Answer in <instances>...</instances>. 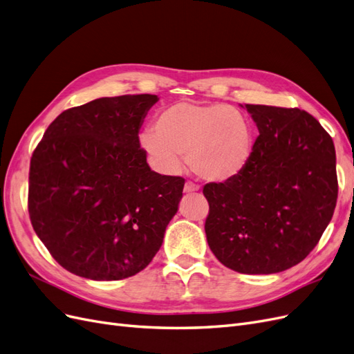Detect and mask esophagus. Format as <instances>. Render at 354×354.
<instances>
[{"label":"esophagus","instance_id":"1","mask_svg":"<svg viewBox=\"0 0 354 354\" xmlns=\"http://www.w3.org/2000/svg\"><path fill=\"white\" fill-rule=\"evenodd\" d=\"M199 190V186L194 185L192 181H187V183L185 185V194H195V192Z\"/></svg>","mask_w":354,"mask_h":354}]
</instances>
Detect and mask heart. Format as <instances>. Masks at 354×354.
<instances>
[{"mask_svg": "<svg viewBox=\"0 0 354 354\" xmlns=\"http://www.w3.org/2000/svg\"><path fill=\"white\" fill-rule=\"evenodd\" d=\"M140 146L160 173L176 174L187 156L202 180L221 183L241 174L254 149V130L239 109L224 103L178 102L160 111Z\"/></svg>", "mask_w": 354, "mask_h": 354, "instance_id": "heart-1", "label": "heart"}]
</instances>
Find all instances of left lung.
Here are the masks:
<instances>
[{
    "instance_id": "8db88e82",
    "label": "left lung",
    "mask_w": 354,
    "mask_h": 354,
    "mask_svg": "<svg viewBox=\"0 0 354 354\" xmlns=\"http://www.w3.org/2000/svg\"><path fill=\"white\" fill-rule=\"evenodd\" d=\"M259 128L248 165L224 183H208L205 233L229 269L272 274L303 261L334 214L335 147L306 111L245 104Z\"/></svg>"
}]
</instances>
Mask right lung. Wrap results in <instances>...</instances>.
Returning a JSON list of instances; mask_svg holds the SVG:
<instances>
[{
  "label": "right lung",
  "instance_id": "obj_1",
  "mask_svg": "<svg viewBox=\"0 0 354 354\" xmlns=\"http://www.w3.org/2000/svg\"><path fill=\"white\" fill-rule=\"evenodd\" d=\"M155 94L102 97L62 112L29 168L32 227L63 269L93 281L142 272L164 241L185 178L151 169L138 131Z\"/></svg>",
  "mask_w": 354,
  "mask_h": 354
}]
</instances>
